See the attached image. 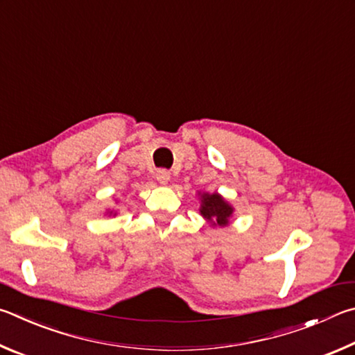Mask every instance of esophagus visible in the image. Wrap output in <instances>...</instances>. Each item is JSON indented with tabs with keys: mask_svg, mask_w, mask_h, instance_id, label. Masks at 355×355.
<instances>
[{
	"mask_svg": "<svg viewBox=\"0 0 355 355\" xmlns=\"http://www.w3.org/2000/svg\"><path fill=\"white\" fill-rule=\"evenodd\" d=\"M155 179L162 184V185H166L168 182H170V171L168 170H157V173H155Z\"/></svg>",
	"mask_w": 355,
	"mask_h": 355,
	"instance_id": "1",
	"label": "esophagus"
}]
</instances>
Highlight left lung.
Here are the masks:
<instances>
[{"mask_svg": "<svg viewBox=\"0 0 355 355\" xmlns=\"http://www.w3.org/2000/svg\"><path fill=\"white\" fill-rule=\"evenodd\" d=\"M200 214L214 226H227L234 207L218 193H201Z\"/></svg>", "mask_w": 355, "mask_h": 355, "instance_id": "left-lung-1", "label": "left lung"}]
</instances>
